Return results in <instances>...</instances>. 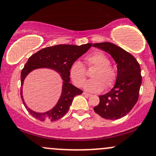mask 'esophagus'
I'll return each instance as SVG.
<instances>
[{
    "instance_id": "obj_1",
    "label": "esophagus",
    "mask_w": 156,
    "mask_h": 156,
    "mask_svg": "<svg viewBox=\"0 0 156 156\" xmlns=\"http://www.w3.org/2000/svg\"><path fill=\"white\" fill-rule=\"evenodd\" d=\"M83 95H85V96H91V94H88V93H86V92H83Z\"/></svg>"
}]
</instances>
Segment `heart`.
<instances>
[{
    "label": "heart",
    "instance_id": "heart-1",
    "mask_svg": "<svg viewBox=\"0 0 156 156\" xmlns=\"http://www.w3.org/2000/svg\"><path fill=\"white\" fill-rule=\"evenodd\" d=\"M86 66H94L96 68L91 73L92 79L85 84V89L90 92H99L113 86L117 78L115 69L110 65L109 58L101 51H95L86 58ZM70 77L78 87L83 86L86 80V70L81 62L76 60L73 62L69 70Z\"/></svg>",
    "mask_w": 156,
    "mask_h": 156
}]
</instances>
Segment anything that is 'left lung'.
<instances>
[{
    "label": "left lung",
    "mask_w": 156,
    "mask_h": 156,
    "mask_svg": "<svg viewBox=\"0 0 156 156\" xmlns=\"http://www.w3.org/2000/svg\"><path fill=\"white\" fill-rule=\"evenodd\" d=\"M93 47L108 52L117 64V76L113 88L99 96L94 112L106 119H118L131 111L139 98L142 83L141 70L130 53L110 42L95 43Z\"/></svg>",
    "instance_id": "left-lung-1"
}]
</instances>
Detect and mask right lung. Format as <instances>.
<instances>
[{
  "instance_id": "right-lung-1",
  "label": "right lung",
  "mask_w": 156,
  "mask_h": 156,
  "mask_svg": "<svg viewBox=\"0 0 156 156\" xmlns=\"http://www.w3.org/2000/svg\"><path fill=\"white\" fill-rule=\"evenodd\" d=\"M91 46V43L80 46L58 44L43 48L29 58L21 73V97L26 109L32 117L42 122H54L60 119L68 112L73 98L83 93L81 90L70 83V67L73 62L87 52ZM37 68L53 69L61 73L64 80L62 94L58 103L52 110L44 113L35 112L28 108L22 96L23 80L29 72Z\"/></svg>"
}]
</instances>
